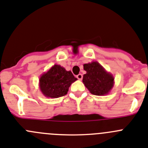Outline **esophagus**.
<instances>
[{
    "label": "esophagus",
    "mask_w": 148,
    "mask_h": 148,
    "mask_svg": "<svg viewBox=\"0 0 148 148\" xmlns=\"http://www.w3.org/2000/svg\"><path fill=\"white\" fill-rule=\"evenodd\" d=\"M77 78L78 79H79V80H81V79H82V74H79L78 75H77Z\"/></svg>",
    "instance_id": "esophagus-1"
}]
</instances>
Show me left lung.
Segmentation results:
<instances>
[{
  "label": "left lung",
  "instance_id": "1",
  "mask_svg": "<svg viewBox=\"0 0 148 148\" xmlns=\"http://www.w3.org/2000/svg\"><path fill=\"white\" fill-rule=\"evenodd\" d=\"M86 74L83 75L82 82L94 95L104 96L108 94L114 86V77L107 72L97 62L83 65Z\"/></svg>",
  "mask_w": 148,
  "mask_h": 148
}]
</instances>
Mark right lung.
I'll return each instance as SVG.
<instances>
[{
    "mask_svg": "<svg viewBox=\"0 0 148 148\" xmlns=\"http://www.w3.org/2000/svg\"><path fill=\"white\" fill-rule=\"evenodd\" d=\"M71 71L54 65L40 78V88L46 97L58 98L67 94L71 83L77 80Z\"/></svg>",
    "mask_w": 148,
    "mask_h": 148,
    "instance_id": "right-lung-1",
    "label": "right lung"
}]
</instances>
